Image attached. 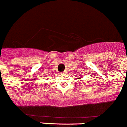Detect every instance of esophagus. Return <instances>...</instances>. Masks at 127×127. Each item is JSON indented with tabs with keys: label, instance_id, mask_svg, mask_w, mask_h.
Segmentation results:
<instances>
[{
	"label": "esophagus",
	"instance_id": "34e87169",
	"mask_svg": "<svg viewBox=\"0 0 127 127\" xmlns=\"http://www.w3.org/2000/svg\"><path fill=\"white\" fill-rule=\"evenodd\" d=\"M61 74H62V75H64V74H66V71H63V72H62Z\"/></svg>",
	"mask_w": 127,
	"mask_h": 127
}]
</instances>
